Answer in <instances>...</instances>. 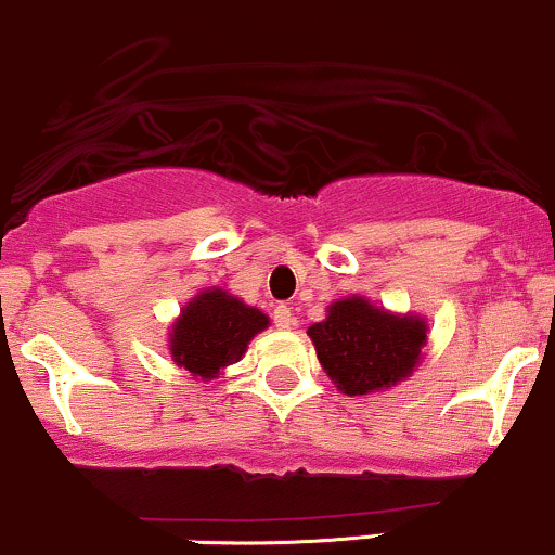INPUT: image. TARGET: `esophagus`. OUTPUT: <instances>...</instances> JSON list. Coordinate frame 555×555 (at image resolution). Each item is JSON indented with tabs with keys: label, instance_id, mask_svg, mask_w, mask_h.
I'll return each mask as SVG.
<instances>
[{
	"label": "esophagus",
	"instance_id": "esophagus-1",
	"mask_svg": "<svg viewBox=\"0 0 555 555\" xmlns=\"http://www.w3.org/2000/svg\"><path fill=\"white\" fill-rule=\"evenodd\" d=\"M273 324L279 328H292L295 326V313L287 306H276V310H273Z\"/></svg>",
	"mask_w": 555,
	"mask_h": 555
}]
</instances>
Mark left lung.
I'll list each match as a JSON object with an SVG mask.
<instances>
[{
    "label": "left lung",
    "instance_id": "obj_1",
    "mask_svg": "<svg viewBox=\"0 0 555 555\" xmlns=\"http://www.w3.org/2000/svg\"><path fill=\"white\" fill-rule=\"evenodd\" d=\"M426 332L424 315L392 313L363 295L334 300L326 319L308 326L321 369L350 398L405 382L422 363Z\"/></svg>",
    "mask_w": 555,
    "mask_h": 555
}]
</instances>
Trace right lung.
<instances>
[{
  "mask_svg": "<svg viewBox=\"0 0 555 555\" xmlns=\"http://www.w3.org/2000/svg\"><path fill=\"white\" fill-rule=\"evenodd\" d=\"M268 315L229 289L208 287L181 308L168 328V352L194 379H218L247 352L255 334L268 328Z\"/></svg>",
  "mask_w": 555,
  "mask_h": 555,
  "instance_id": "add662e5",
  "label": "right lung"
}]
</instances>
